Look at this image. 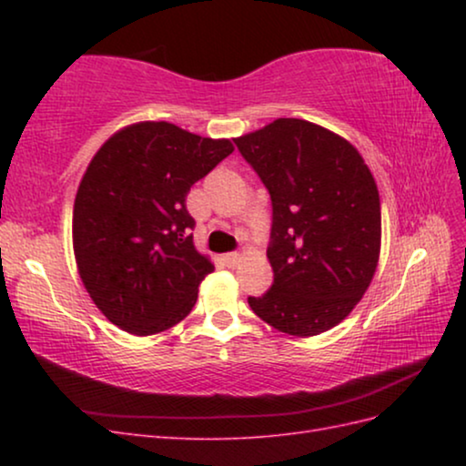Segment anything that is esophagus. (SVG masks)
Listing matches in <instances>:
<instances>
[{
  "instance_id": "esophagus-1",
  "label": "esophagus",
  "mask_w": 466,
  "mask_h": 466,
  "mask_svg": "<svg viewBox=\"0 0 466 466\" xmlns=\"http://www.w3.org/2000/svg\"><path fill=\"white\" fill-rule=\"evenodd\" d=\"M223 262L229 268H235L238 262H241V255H238V252H228V255L223 257Z\"/></svg>"
}]
</instances>
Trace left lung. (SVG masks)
<instances>
[{
    "label": "left lung",
    "instance_id": "1",
    "mask_svg": "<svg viewBox=\"0 0 466 466\" xmlns=\"http://www.w3.org/2000/svg\"><path fill=\"white\" fill-rule=\"evenodd\" d=\"M272 200L274 284L248 305L270 327L315 336L363 298L380 250V204L358 149L320 126L278 118L233 139Z\"/></svg>",
    "mask_w": 466,
    "mask_h": 466
}]
</instances>
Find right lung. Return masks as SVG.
Listing matches in <instances>:
<instances>
[{"label": "right lung", "mask_w": 466, "mask_h": 466, "mask_svg": "<svg viewBox=\"0 0 466 466\" xmlns=\"http://www.w3.org/2000/svg\"><path fill=\"white\" fill-rule=\"evenodd\" d=\"M229 153V139L168 122L132 124L96 151L76 196L74 250L112 324L149 336L192 311L214 264L194 248L187 196Z\"/></svg>", "instance_id": "1"}]
</instances>
